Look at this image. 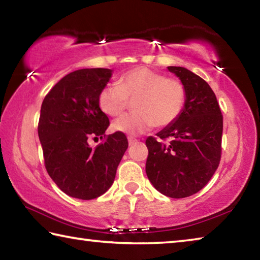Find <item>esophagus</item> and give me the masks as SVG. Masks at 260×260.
Masks as SVG:
<instances>
[{
	"label": "esophagus",
	"instance_id": "1",
	"mask_svg": "<svg viewBox=\"0 0 260 260\" xmlns=\"http://www.w3.org/2000/svg\"><path fill=\"white\" fill-rule=\"evenodd\" d=\"M136 142H138V139L134 138V136H128V143H129V146H132V144H134V143H136Z\"/></svg>",
	"mask_w": 260,
	"mask_h": 260
}]
</instances>
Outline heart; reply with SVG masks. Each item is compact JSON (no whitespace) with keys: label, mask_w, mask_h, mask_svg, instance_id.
Instances as JSON below:
<instances>
[{"label":"heart","mask_w":260,"mask_h":260,"mask_svg":"<svg viewBox=\"0 0 260 260\" xmlns=\"http://www.w3.org/2000/svg\"><path fill=\"white\" fill-rule=\"evenodd\" d=\"M186 99V87L181 80L139 67L122 74L117 85L103 87L99 94V107L107 116L118 117L133 102L134 111L117 119L112 128L138 135L153 126L164 128L172 125L182 113Z\"/></svg>","instance_id":"heart-1"}]
</instances>
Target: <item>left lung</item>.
Segmentation results:
<instances>
[{
	"mask_svg": "<svg viewBox=\"0 0 260 260\" xmlns=\"http://www.w3.org/2000/svg\"><path fill=\"white\" fill-rule=\"evenodd\" d=\"M186 87L183 111L172 125L146 140V172L162 195L183 199L199 192L217 171L221 158L222 114L204 79L189 70L169 67Z\"/></svg>",
	"mask_w": 260,
	"mask_h": 260,
	"instance_id": "8db88e82",
	"label": "left lung"
}]
</instances>
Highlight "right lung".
<instances>
[{
    "label": "right lung",
    "mask_w": 260,
    "mask_h": 260,
    "mask_svg": "<svg viewBox=\"0 0 260 260\" xmlns=\"http://www.w3.org/2000/svg\"><path fill=\"white\" fill-rule=\"evenodd\" d=\"M112 70L81 69L51 88L41 105L38 133L48 174L61 191L94 200L111 187L128 148L126 135H105L109 118L99 107V94ZM104 141L90 148L87 139Z\"/></svg>",
    "instance_id": "1"
}]
</instances>
